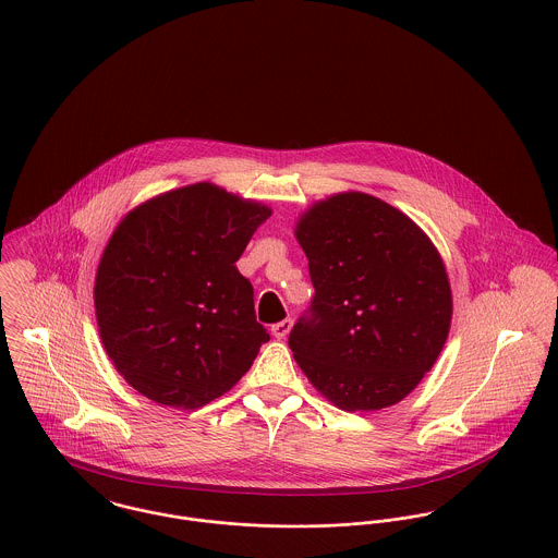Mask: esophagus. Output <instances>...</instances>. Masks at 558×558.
I'll return each mask as SVG.
<instances>
[{
  "label": "esophagus",
  "mask_w": 558,
  "mask_h": 558,
  "mask_svg": "<svg viewBox=\"0 0 558 558\" xmlns=\"http://www.w3.org/2000/svg\"><path fill=\"white\" fill-rule=\"evenodd\" d=\"M290 328H292V319H281V322H277V324H272V335L277 337V339H286L288 335H290Z\"/></svg>",
  "instance_id": "1"
}]
</instances>
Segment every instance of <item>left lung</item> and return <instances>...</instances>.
Instances as JSON below:
<instances>
[{
  "instance_id": "1",
  "label": "left lung",
  "mask_w": 558,
  "mask_h": 558,
  "mask_svg": "<svg viewBox=\"0 0 558 558\" xmlns=\"http://www.w3.org/2000/svg\"><path fill=\"white\" fill-rule=\"evenodd\" d=\"M296 239L316 288L290 332L296 363L348 412L389 408L436 363L451 326L445 264L423 230L367 193L310 208Z\"/></svg>"
}]
</instances>
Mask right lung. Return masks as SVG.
<instances>
[{
  "mask_svg": "<svg viewBox=\"0 0 558 558\" xmlns=\"http://www.w3.org/2000/svg\"><path fill=\"white\" fill-rule=\"evenodd\" d=\"M270 208L210 182L137 206L107 242L94 283L102 345L124 380L193 410L228 393L270 339L236 268Z\"/></svg>",
  "mask_w": 558,
  "mask_h": 558,
  "instance_id": "right-lung-1",
  "label": "right lung"
}]
</instances>
